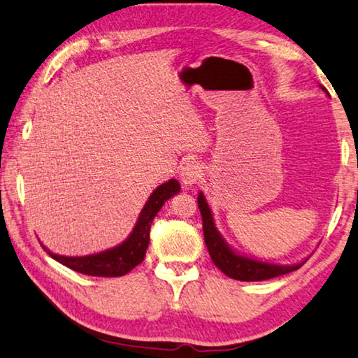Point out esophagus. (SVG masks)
Returning a JSON list of instances; mask_svg holds the SVG:
<instances>
[{
	"mask_svg": "<svg viewBox=\"0 0 358 358\" xmlns=\"http://www.w3.org/2000/svg\"><path fill=\"white\" fill-rule=\"evenodd\" d=\"M202 177V169L199 166V162L196 161H188L183 167L180 169V180L186 188H191L194 186L197 181Z\"/></svg>",
	"mask_w": 358,
	"mask_h": 358,
	"instance_id": "34e87169",
	"label": "esophagus"
}]
</instances>
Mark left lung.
<instances>
[{
	"label": "left lung",
	"mask_w": 358,
	"mask_h": 358,
	"mask_svg": "<svg viewBox=\"0 0 358 358\" xmlns=\"http://www.w3.org/2000/svg\"><path fill=\"white\" fill-rule=\"evenodd\" d=\"M197 206H199L201 215H202L203 239H206V245L208 248L210 257H212L213 264L217 266L223 274L231 277V279L243 280V282L268 280V279H272V277H279L283 274H288V272L296 271L306 263L304 259L303 263L299 264L280 266V264L263 263V261L237 255L236 252L231 250L228 243H226L223 237H221L218 229L215 228L212 210H210L202 192H199V196H197Z\"/></svg>",
	"instance_id": "left-lung-1"
}]
</instances>
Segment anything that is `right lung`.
Wrapping results in <instances>:
<instances>
[{"mask_svg":"<svg viewBox=\"0 0 358 358\" xmlns=\"http://www.w3.org/2000/svg\"><path fill=\"white\" fill-rule=\"evenodd\" d=\"M180 183L177 180H169L167 183H162L155 192L150 196L148 202L145 203L141 210L137 224L130 236L124 241L121 245L101 253L87 255V257H62V255L50 253L46 247H43L50 257L59 261L66 268L76 272L94 277H121L132 271L135 266H138L145 259L146 248L150 243V229L151 223L162 208L167 199L180 192Z\"/></svg>","mask_w":358,"mask_h":358,"instance_id":"obj_1","label":"right lung"}]
</instances>
